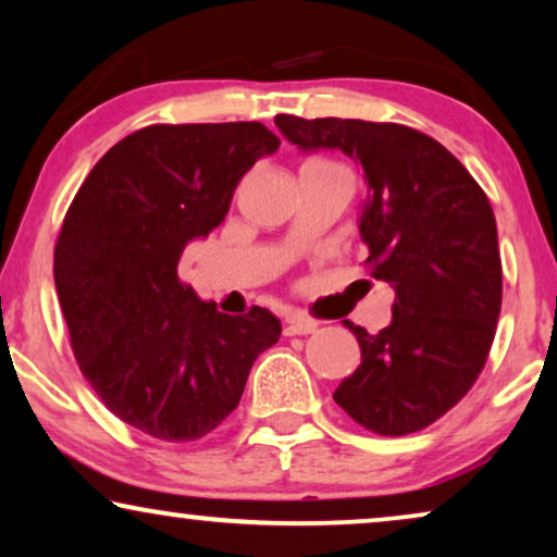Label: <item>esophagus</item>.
<instances>
[{
    "instance_id": "34e87169",
    "label": "esophagus",
    "mask_w": 557,
    "mask_h": 557,
    "mask_svg": "<svg viewBox=\"0 0 557 557\" xmlns=\"http://www.w3.org/2000/svg\"><path fill=\"white\" fill-rule=\"evenodd\" d=\"M317 326L319 324L314 322V319L292 314V317H286V322H284V334L286 337H296V334H311V332H317Z\"/></svg>"
}]
</instances>
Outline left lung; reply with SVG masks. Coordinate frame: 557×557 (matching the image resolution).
I'll use <instances>...</instances> for the list:
<instances>
[{"instance_id": "left-lung-1", "label": "left lung", "mask_w": 557, "mask_h": 557, "mask_svg": "<svg viewBox=\"0 0 557 557\" xmlns=\"http://www.w3.org/2000/svg\"><path fill=\"white\" fill-rule=\"evenodd\" d=\"M273 121L301 149H342L362 164L364 269L395 288L391 326L370 334L345 322L362 362L334 403L377 436L421 431L471 391L490 357L502 309L492 205L451 151L410 126L288 113Z\"/></svg>"}]
</instances>
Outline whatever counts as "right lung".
<instances>
[{
	"instance_id": "1",
	"label": "right lung",
	"mask_w": 557,
	"mask_h": 557,
	"mask_svg": "<svg viewBox=\"0 0 557 557\" xmlns=\"http://www.w3.org/2000/svg\"><path fill=\"white\" fill-rule=\"evenodd\" d=\"M278 144L258 121L151 124L98 159L65 212L52 273L75 362L151 438L215 431L281 337L269 309L223 314L177 273L187 243L223 223L243 174Z\"/></svg>"
}]
</instances>
